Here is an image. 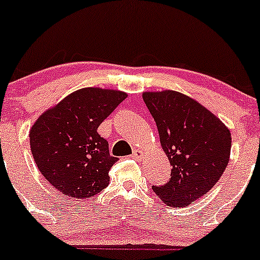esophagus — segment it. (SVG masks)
<instances>
[{
    "label": "esophagus",
    "instance_id": "obj_1",
    "mask_svg": "<svg viewBox=\"0 0 260 260\" xmlns=\"http://www.w3.org/2000/svg\"><path fill=\"white\" fill-rule=\"evenodd\" d=\"M142 156V151H140V149H137V148H135L133 149V152H132V157L133 158H140V157Z\"/></svg>",
    "mask_w": 260,
    "mask_h": 260
}]
</instances>
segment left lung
<instances>
[{"instance_id": "obj_1", "label": "left lung", "mask_w": 260, "mask_h": 260, "mask_svg": "<svg viewBox=\"0 0 260 260\" xmlns=\"http://www.w3.org/2000/svg\"><path fill=\"white\" fill-rule=\"evenodd\" d=\"M143 101L172 166L169 181L152 190L166 205H190L208 193L226 169L230 131L205 107L179 91H148Z\"/></svg>"}]
</instances>
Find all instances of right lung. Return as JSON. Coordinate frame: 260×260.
<instances>
[{
  "instance_id": "add662e5",
  "label": "right lung",
  "mask_w": 260,
  "mask_h": 260,
  "mask_svg": "<svg viewBox=\"0 0 260 260\" xmlns=\"http://www.w3.org/2000/svg\"><path fill=\"white\" fill-rule=\"evenodd\" d=\"M127 98L119 90L84 88L45 112L30 131V147L43 176L64 195L86 199L109 183L118 161L98 127Z\"/></svg>"
}]
</instances>
